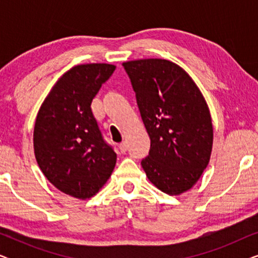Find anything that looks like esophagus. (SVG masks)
Instances as JSON below:
<instances>
[{
  "label": "esophagus",
  "mask_w": 258,
  "mask_h": 258,
  "mask_svg": "<svg viewBox=\"0 0 258 258\" xmlns=\"http://www.w3.org/2000/svg\"><path fill=\"white\" fill-rule=\"evenodd\" d=\"M118 148H119V150H121V153H125V151L128 150V144H126V142H122L118 146Z\"/></svg>",
  "instance_id": "esophagus-1"
}]
</instances>
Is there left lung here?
Listing matches in <instances>:
<instances>
[{"instance_id":"obj_1","label":"left lung","mask_w":258,"mask_h":258,"mask_svg":"<svg viewBox=\"0 0 258 258\" xmlns=\"http://www.w3.org/2000/svg\"><path fill=\"white\" fill-rule=\"evenodd\" d=\"M150 137L143 170L168 195L191 189L208 167L214 130L202 93L184 69L162 58L123 63Z\"/></svg>"}]
</instances>
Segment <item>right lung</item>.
Wrapping results in <instances>:
<instances>
[{
    "mask_svg": "<svg viewBox=\"0 0 258 258\" xmlns=\"http://www.w3.org/2000/svg\"><path fill=\"white\" fill-rule=\"evenodd\" d=\"M115 69L107 63L73 67L37 112L34 153L38 167L55 188L75 199L96 195L115 168L116 153L104 142L90 107Z\"/></svg>",
    "mask_w": 258,
    "mask_h": 258,
    "instance_id": "add662e5",
    "label": "right lung"
}]
</instances>
